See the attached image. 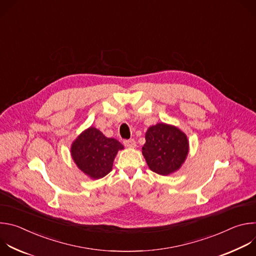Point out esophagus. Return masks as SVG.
Masks as SVG:
<instances>
[{
	"label": "esophagus",
	"instance_id": "obj_1",
	"mask_svg": "<svg viewBox=\"0 0 256 256\" xmlns=\"http://www.w3.org/2000/svg\"><path fill=\"white\" fill-rule=\"evenodd\" d=\"M124 144L126 146V147H128V148H136V140L134 138L124 140Z\"/></svg>",
	"mask_w": 256,
	"mask_h": 256
}]
</instances>
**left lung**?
Here are the masks:
<instances>
[{
	"mask_svg": "<svg viewBox=\"0 0 256 256\" xmlns=\"http://www.w3.org/2000/svg\"><path fill=\"white\" fill-rule=\"evenodd\" d=\"M144 138L142 153L153 172L167 176L180 169L190 150L188 138L184 132L159 122L148 128Z\"/></svg>",
	"mask_w": 256,
	"mask_h": 256,
	"instance_id": "obj_1",
	"label": "left lung"
}]
</instances>
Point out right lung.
<instances>
[{
	"mask_svg": "<svg viewBox=\"0 0 256 256\" xmlns=\"http://www.w3.org/2000/svg\"><path fill=\"white\" fill-rule=\"evenodd\" d=\"M124 146L114 138H106L90 126L72 142L70 156L77 167L91 179H100L112 170L114 161Z\"/></svg>",
	"mask_w": 256,
	"mask_h": 256,
	"instance_id": "1",
	"label": "right lung"
}]
</instances>
